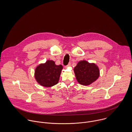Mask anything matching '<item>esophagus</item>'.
<instances>
[{
    "label": "esophagus",
    "instance_id": "1",
    "mask_svg": "<svg viewBox=\"0 0 132 132\" xmlns=\"http://www.w3.org/2000/svg\"><path fill=\"white\" fill-rule=\"evenodd\" d=\"M71 63L70 62H69V63H68V64L67 65L68 67H70V66H71Z\"/></svg>",
    "mask_w": 132,
    "mask_h": 132
}]
</instances>
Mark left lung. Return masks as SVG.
Returning a JSON list of instances; mask_svg holds the SVG:
<instances>
[{
	"mask_svg": "<svg viewBox=\"0 0 132 132\" xmlns=\"http://www.w3.org/2000/svg\"><path fill=\"white\" fill-rule=\"evenodd\" d=\"M74 70L77 81L84 85L90 84L100 76L98 67L94 63H89L85 60L79 62Z\"/></svg>",
	"mask_w": 132,
	"mask_h": 132,
	"instance_id": "8db88e82",
	"label": "left lung"
}]
</instances>
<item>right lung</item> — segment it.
<instances>
[{"instance_id":"1","label":"right lung","mask_w":132,"mask_h":132,"mask_svg":"<svg viewBox=\"0 0 132 132\" xmlns=\"http://www.w3.org/2000/svg\"><path fill=\"white\" fill-rule=\"evenodd\" d=\"M62 69L61 65H57L53 61L48 60L36 68L35 78L40 85L51 87L58 83Z\"/></svg>"}]
</instances>
